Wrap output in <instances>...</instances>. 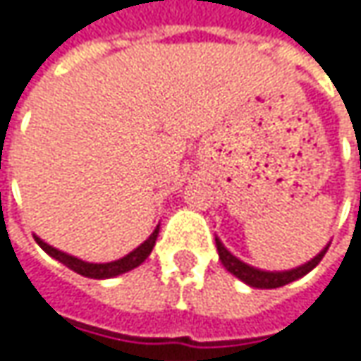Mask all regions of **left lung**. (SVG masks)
Here are the masks:
<instances>
[{
  "instance_id": "1",
  "label": "left lung",
  "mask_w": 361,
  "mask_h": 361,
  "mask_svg": "<svg viewBox=\"0 0 361 361\" xmlns=\"http://www.w3.org/2000/svg\"><path fill=\"white\" fill-rule=\"evenodd\" d=\"M214 241H216V251H219V259H221V264L224 265V269L226 271H231L235 278H239L241 282H245L247 286L251 288H262V290H269V288H280V286H286L290 282H294V280H298V278H302V276H307L310 269H314L319 262L323 259V255L327 253L329 245L327 247H323L310 262L307 264L298 265V267H292V269H284V271H267V269H259V267H253V265L245 264L241 262L239 257H235L226 247L223 245V241L219 239V237H214Z\"/></svg>"
}]
</instances>
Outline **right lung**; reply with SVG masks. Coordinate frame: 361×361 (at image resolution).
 Instances as JSON below:
<instances>
[{
	"label": "right lung",
	"mask_w": 361,
	"mask_h": 361,
	"mask_svg": "<svg viewBox=\"0 0 361 361\" xmlns=\"http://www.w3.org/2000/svg\"><path fill=\"white\" fill-rule=\"evenodd\" d=\"M157 235H159V224H157V228L151 233V237L145 241V243H140L137 249H133L128 255H124V257H120L116 262H108V264H92V262H83V259H79V257H75L71 253H65V251H61V249H56L53 245L44 243L38 235H34V239H36V243L42 247V251H47L53 259L56 262H61L63 265H67L69 269H73L77 274H81V276H85V278H94V280H108V278H116L120 274H126V271H130V269H135L138 265L142 264L149 255H151V251H153V247H155V241H157Z\"/></svg>",
	"instance_id": "right-lung-1"
}]
</instances>
